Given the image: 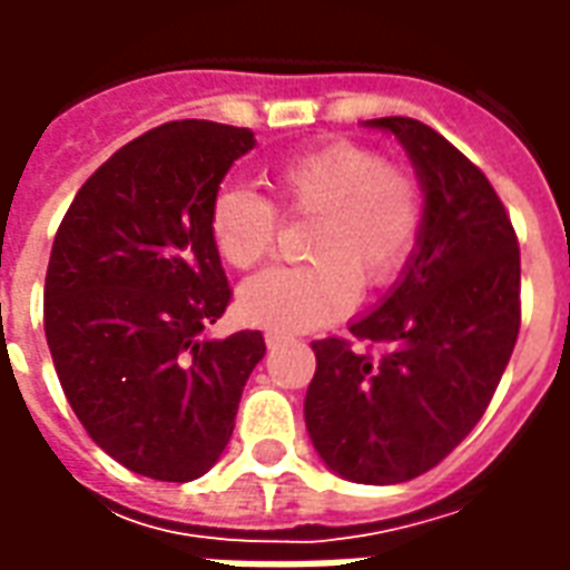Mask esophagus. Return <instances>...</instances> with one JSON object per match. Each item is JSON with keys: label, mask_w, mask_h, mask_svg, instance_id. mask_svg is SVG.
<instances>
[{"label": "esophagus", "mask_w": 570, "mask_h": 570, "mask_svg": "<svg viewBox=\"0 0 570 570\" xmlns=\"http://www.w3.org/2000/svg\"><path fill=\"white\" fill-rule=\"evenodd\" d=\"M281 342H286L284 333H277V330H268V333H265V345L268 347H277Z\"/></svg>", "instance_id": "1"}]
</instances>
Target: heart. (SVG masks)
<instances>
[{"label":"heart","instance_id":"b5f03b06","mask_svg":"<svg viewBox=\"0 0 570 570\" xmlns=\"http://www.w3.org/2000/svg\"><path fill=\"white\" fill-rule=\"evenodd\" d=\"M286 210L311 213L305 265L265 268L237 293L240 314L277 333L317 330L357 305L360 284H394L415 249L421 188L403 167L384 164L360 142H326L272 170ZM210 237L235 268H253L274 247L277 207L247 186L223 188L210 207Z\"/></svg>","mask_w":570,"mask_h":570}]
</instances>
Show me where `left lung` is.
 Returning a JSON list of instances; mask_svg holds the SVG:
<instances>
[{"instance_id":"8db88e82","label":"left lung","mask_w":570,"mask_h":570,"mask_svg":"<svg viewBox=\"0 0 570 570\" xmlns=\"http://www.w3.org/2000/svg\"><path fill=\"white\" fill-rule=\"evenodd\" d=\"M394 134L419 176V240L387 296L345 338L314 342L305 428L323 464L363 485L428 473L476 428L519 335V244L476 164L415 118L363 121Z\"/></svg>"}]
</instances>
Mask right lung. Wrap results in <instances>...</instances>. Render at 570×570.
<instances>
[{"mask_svg":"<svg viewBox=\"0 0 570 570\" xmlns=\"http://www.w3.org/2000/svg\"><path fill=\"white\" fill-rule=\"evenodd\" d=\"M253 146L249 128L161 125L121 146L57 228L45 277L57 379L91 440L140 476H204L265 357L256 330L207 335L232 298L210 207Z\"/></svg>","mask_w":570,"mask_h":570,"instance_id":"add662e5","label":"right lung"}]
</instances>
